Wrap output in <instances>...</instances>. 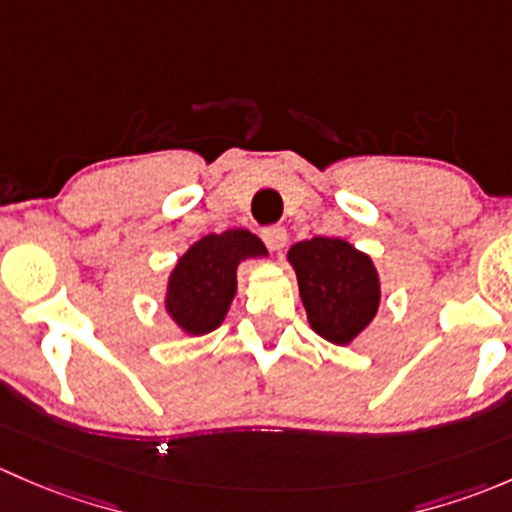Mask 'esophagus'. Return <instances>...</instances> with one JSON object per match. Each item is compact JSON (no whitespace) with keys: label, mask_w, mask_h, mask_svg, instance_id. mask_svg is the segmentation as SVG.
Masks as SVG:
<instances>
[{"label":"esophagus","mask_w":512,"mask_h":512,"mask_svg":"<svg viewBox=\"0 0 512 512\" xmlns=\"http://www.w3.org/2000/svg\"><path fill=\"white\" fill-rule=\"evenodd\" d=\"M263 241H266V246L271 251H283L288 244V234L283 226H268V229L263 231Z\"/></svg>","instance_id":"34e87169"}]
</instances>
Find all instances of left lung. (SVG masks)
Returning <instances> with one entry per match:
<instances>
[{
  "label": "left lung",
  "instance_id": "8db88e82",
  "mask_svg": "<svg viewBox=\"0 0 512 512\" xmlns=\"http://www.w3.org/2000/svg\"><path fill=\"white\" fill-rule=\"evenodd\" d=\"M310 328L333 345H350L382 300L377 266L345 239L315 236L288 251Z\"/></svg>",
  "mask_w": 512,
  "mask_h": 512
}]
</instances>
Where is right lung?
Here are the masks:
<instances>
[{
  "label": "right lung",
  "instance_id": "add662e5",
  "mask_svg": "<svg viewBox=\"0 0 512 512\" xmlns=\"http://www.w3.org/2000/svg\"><path fill=\"white\" fill-rule=\"evenodd\" d=\"M266 256L263 241L249 229H226L194 241L177 258L162 300L179 333L199 337L217 330L234 303L239 266Z\"/></svg>",
  "mask_w": 512,
  "mask_h": 512
}]
</instances>
